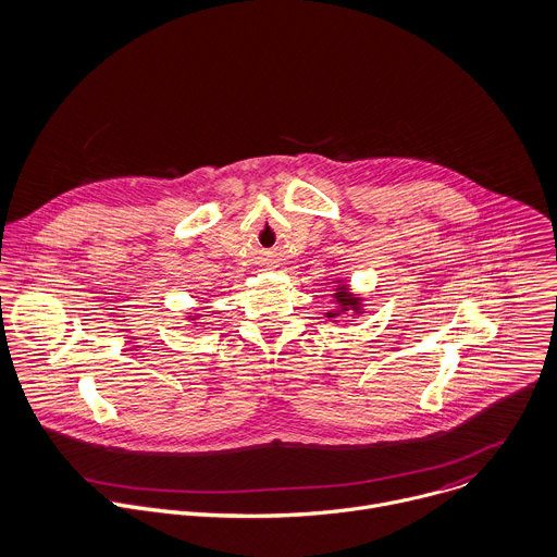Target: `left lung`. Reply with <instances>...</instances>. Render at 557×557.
Here are the masks:
<instances>
[{"label": "left lung", "instance_id": "obj_1", "mask_svg": "<svg viewBox=\"0 0 557 557\" xmlns=\"http://www.w3.org/2000/svg\"><path fill=\"white\" fill-rule=\"evenodd\" d=\"M331 298L336 300V307L324 311V318L331 322H341V315L351 311V313H364V298L360 294H354L349 283L345 278L333 281V292Z\"/></svg>", "mask_w": 557, "mask_h": 557}]
</instances>
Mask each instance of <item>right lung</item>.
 Returning a JSON list of instances; mask_svg holds the SVG:
<instances>
[{"label": "right lung", "instance_id": "1", "mask_svg": "<svg viewBox=\"0 0 557 557\" xmlns=\"http://www.w3.org/2000/svg\"><path fill=\"white\" fill-rule=\"evenodd\" d=\"M201 315H203V313H195V311H186V320H190V322H193V326H197V324H201V320H199V318H201ZM206 324H208V322H206Z\"/></svg>", "mask_w": 557, "mask_h": 557}]
</instances>
